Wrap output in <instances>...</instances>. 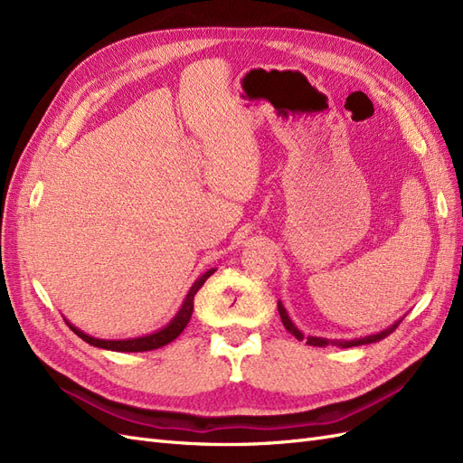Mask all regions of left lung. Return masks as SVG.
<instances>
[{
    "label": "left lung",
    "mask_w": 463,
    "mask_h": 463,
    "mask_svg": "<svg viewBox=\"0 0 463 463\" xmlns=\"http://www.w3.org/2000/svg\"><path fill=\"white\" fill-rule=\"evenodd\" d=\"M278 311H279V317H282V322H284V326L296 335L298 340H303V334L293 326V322L289 320V317H288V313H286V309L282 307V303H278ZM396 326H398V322L396 325H392L390 328H386V330H383L381 334H374V335H365V338H359V340H338V342H334V345H338V347H352V345H361V344H373V342H378V340H383V338H386V335L390 334V332H394L396 330ZM307 344L309 345H318V347H325V345H328V340H322V338H313V335H309V338H307Z\"/></svg>",
    "instance_id": "left-lung-1"
}]
</instances>
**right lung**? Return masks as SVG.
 <instances>
[{
  "mask_svg": "<svg viewBox=\"0 0 463 463\" xmlns=\"http://www.w3.org/2000/svg\"><path fill=\"white\" fill-rule=\"evenodd\" d=\"M210 274H214V270L204 272L197 279V282H194V286L189 291V296L184 301V307H181V311L175 315V318L170 322V325H167L165 328H162L156 334L143 335V338H133V340H98V338H92V335H87L85 332H80L79 328H75L71 325H69V328H71L79 335V338H82L87 344L96 345V347L111 349V352H148V349H158L165 344H170L172 340H175L177 335L184 332V328L187 326V322L193 315L194 296H197V291L203 288V284L210 278Z\"/></svg>",
  "mask_w": 463,
  "mask_h": 463,
  "instance_id": "add662e5",
  "label": "right lung"
}]
</instances>
